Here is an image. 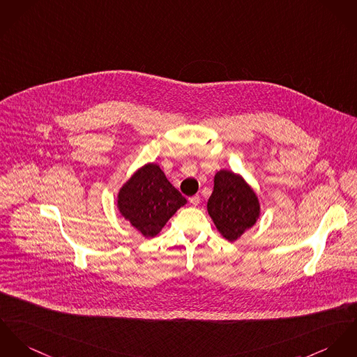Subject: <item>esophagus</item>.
I'll return each mask as SVG.
<instances>
[{
	"label": "esophagus",
	"mask_w": 357,
	"mask_h": 357,
	"mask_svg": "<svg viewBox=\"0 0 357 357\" xmlns=\"http://www.w3.org/2000/svg\"><path fill=\"white\" fill-rule=\"evenodd\" d=\"M189 201H190L192 206H197L199 204V195H192V197L189 198Z\"/></svg>",
	"instance_id": "1"
}]
</instances>
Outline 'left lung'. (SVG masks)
<instances>
[{
    "label": "left lung",
    "mask_w": 357,
    "mask_h": 357,
    "mask_svg": "<svg viewBox=\"0 0 357 357\" xmlns=\"http://www.w3.org/2000/svg\"><path fill=\"white\" fill-rule=\"evenodd\" d=\"M206 208L220 234L229 242H235L251 228L261 212L257 194L241 175L228 169H220L215 175Z\"/></svg>",
    "instance_id": "8db88e82"
}]
</instances>
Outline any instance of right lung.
<instances>
[{
	"label": "right lung",
	"instance_id": "right-lung-1",
	"mask_svg": "<svg viewBox=\"0 0 357 357\" xmlns=\"http://www.w3.org/2000/svg\"><path fill=\"white\" fill-rule=\"evenodd\" d=\"M186 202V198L168 182L162 168L148 163L138 168L121 188L116 206L145 238H153Z\"/></svg>",
	"mask_w": 357,
	"mask_h": 357
}]
</instances>
